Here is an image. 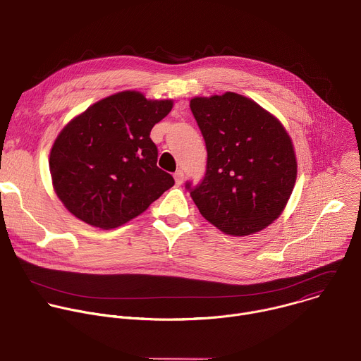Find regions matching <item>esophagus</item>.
<instances>
[{
	"instance_id": "esophagus-1",
	"label": "esophagus",
	"mask_w": 361,
	"mask_h": 361,
	"mask_svg": "<svg viewBox=\"0 0 361 361\" xmlns=\"http://www.w3.org/2000/svg\"><path fill=\"white\" fill-rule=\"evenodd\" d=\"M174 180H176V184H177V185H181V184L184 183V173H183L181 170L176 171V173H174Z\"/></svg>"
}]
</instances>
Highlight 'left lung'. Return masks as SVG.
I'll return each mask as SVG.
<instances>
[{"label":"left lung","mask_w":361,"mask_h":361,"mask_svg":"<svg viewBox=\"0 0 361 361\" xmlns=\"http://www.w3.org/2000/svg\"><path fill=\"white\" fill-rule=\"evenodd\" d=\"M190 109L207 147V171L191 187L201 216L220 231L244 237L280 217L297 178L293 141L284 126L237 92L194 97Z\"/></svg>","instance_id":"left-lung-1"}]
</instances>
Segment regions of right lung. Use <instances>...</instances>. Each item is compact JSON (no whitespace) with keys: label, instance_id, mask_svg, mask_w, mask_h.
I'll return each instance as SVG.
<instances>
[{"label":"right lung","instance_id":"right-lung-1","mask_svg":"<svg viewBox=\"0 0 361 361\" xmlns=\"http://www.w3.org/2000/svg\"><path fill=\"white\" fill-rule=\"evenodd\" d=\"M173 104L127 90L97 101L60 131L51 147L49 173L74 217L116 228L174 185L171 174L157 167L159 151L149 138Z\"/></svg>","mask_w":361,"mask_h":361}]
</instances>
